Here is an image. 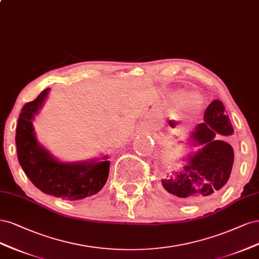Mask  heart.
Returning <instances> with one entry per match:
<instances>
[{
    "mask_svg": "<svg viewBox=\"0 0 259 259\" xmlns=\"http://www.w3.org/2000/svg\"><path fill=\"white\" fill-rule=\"evenodd\" d=\"M202 97L196 91L183 95L179 101V108L186 115L195 114L202 106Z\"/></svg>",
    "mask_w": 259,
    "mask_h": 259,
    "instance_id": "1",
    "label": "heart"
}]
</instances>
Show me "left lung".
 <instances>
[{
    "label": "left lung",
    "mask_w": 259,
    "mask_h": 259,
    "mask_svg": "<svg viewBox=\"0 0 259 259\" xmlns=\"http://www.w3.org/2000/svg\"><path fill=\"white\" fill-rule=\"evenodd\" d=\"M203 120L187 138L190 147L197 149L186 156L183 170L168 174L161 181L169 194L185 201L219 194L232 170L235 154L225 137L232 136L233 128L223 102L213 100L206 107Z\"/></svg>",
    "instance_id": "8db88e82"
}]
</instances>
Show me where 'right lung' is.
Instances as JSON below:
<instances>
[{"mask_svg": "<svg viewBox=\"0 0 259 259\" xmlns=\"http://www.w3.org/2000/svg\"><path fill=\"white\" fill-rule=\"evenodd\" d=\"M49 88L22 107L16 129L18 161L23 172L44 194L66 200L94 196L104 186L110 172L107 156L82 161L58 160L41 145L33 120L43 107Z\"/></svg>", "mask_w": 259, "mask_h": 259, "instance_id": "right-lung-1", "label": "right lung"}]
</instances>
